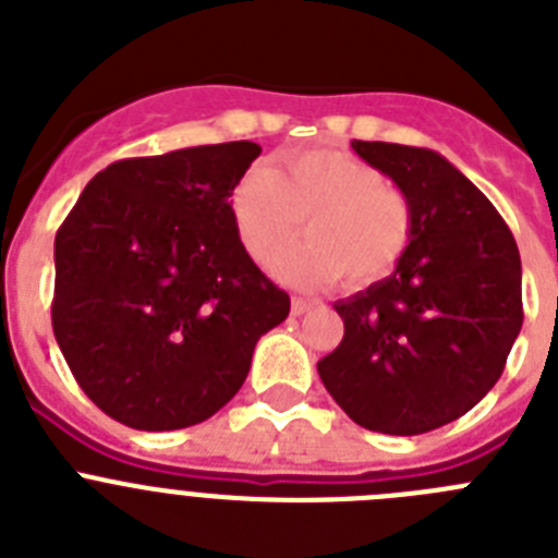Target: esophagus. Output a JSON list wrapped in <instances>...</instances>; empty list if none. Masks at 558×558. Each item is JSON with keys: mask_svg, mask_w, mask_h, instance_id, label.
Returning <instances> with one entry per match:
<instances>
[{"mask_svg": "<svg viewBox=\"0 0 558 558\" xmlns=\"http://www.w3.org/2000/svg\"><path fill=\"white\" fill-rule=\"evenodd\" d=\"M313 307H315L313 299H293V304H290L293 315H304V313H310Z\"/></svg>", "mask_w": 558, "mask_h": 558, "instance_id": "esophagus-1", "label": "esophagus"}]
</instances>
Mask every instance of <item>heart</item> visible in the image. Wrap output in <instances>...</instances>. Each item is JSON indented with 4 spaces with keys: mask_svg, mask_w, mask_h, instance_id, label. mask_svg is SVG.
<instances>
[{
    "mask_svg": "<svg viewBox=\"0 0 558 558\" xmlns=\"http://www.w3.org/2000/svg\"><path fill=\"white\" fill-rule=\"evenodd\" d=\"M236 236L256 265H270L295 243L307 220L310 243L282 259L276 274L295 288L386 279L411 245L413 211L368 161L338 150L282 156L254 167L231 192Z\"/></svg>",
    "mask_w": 558,
    "mask_h": 558,
    "instance_id": "1",
    "label": "heart"
}]
</instances>
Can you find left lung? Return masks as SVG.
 I'll use <instances>...</instances> for the list:
<instances>
[{"instance_id":"8db88e82","label":"left lung","mask_w":558,"mask_h":558,"mask_svg":"<svg viewBox=\"0 0 558 558\" xmlns=\"http://www.w3.org/2000/svg\"><path fill=\"white\" fill-rule=\"evenodd\" d=\"M411 204L393 274L335 302L343 340L318 374L352 422L416 436L456 422L500 379L522 327L520 251L492 201L427 147L352 142Z\"/></svg>"}]
</instances>
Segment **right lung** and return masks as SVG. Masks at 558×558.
<instances>
[{
	"label": "right lung",
	"instance_id": "add662e5",
	"mask_svg": "<svg viewBox=\"0 0 558 558\" xmlns=\"http://www.w3.org/2000/svg\"><path fill=\"white\" fill-rule=\"evenodd\" d=\"M256 142L122 159L88 181L56 234V340L86 397L133 430H181L248 377L290 295L256 268L231 192Z\"/></svg>",
	"mask_w": 558,
	"mask_h": 558
}]
</instances>
